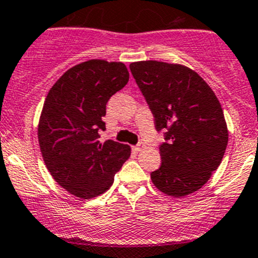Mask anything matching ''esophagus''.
<instances>
[{"label": "esophagus", "instance_id": "34e87169", "mask_svg": "<svg viewBox=\"0 0 258 258\" xmlns=\"http://www.w3.org/2000/svg\"><path fill=\"white\" fill-rule=\"evenodd\" d=\"M144 147H146V144H144V143H138L137 146L133 147V149L136 152H141L142 149H144Z\"/></svg>", "mask_w": 258, "mask_h": 258}]
</instances>
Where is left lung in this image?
<instances>
[{
	"label": "left lung",
	"instance_id": "1",
	"mask_svg": "<svg viewBox=\"0 0 258 258\" xmlns=\"http://www.w3.org/2000/svg\"><path fill=\"white\" fill-rule=\"evenodd\" d=\"M131 71L146 97L157 131L161 166L153 185L173 198L201 188L219 167L228 144V127L214 91L195 71L176 63L141 60Z\"/></svg>",
	"mask_w": 258,
	"mask_h": 258
}]
</instances>
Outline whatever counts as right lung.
Wrapping results in <instances>:
<instances>
[{
    "instance_id": "obj_1",
    "label": "right lung",
    "mask_w": 258,
    "mask_h": 258,
    "mask_svg": "<svg viewBox=\"0 0 258 258\" xmlns=\"http://www.w3.org/2000/svg\"><path fill=\"white\" fill-rule=\"evenodd\" d=\"M129 81L121 62L90 59L63 73L51 86L38 124V141L51 177L83 200L101 195L131 157V147L100 142L110 97Z\"/></svg>"
}]
</instances>
